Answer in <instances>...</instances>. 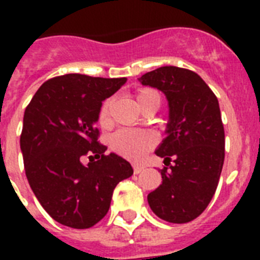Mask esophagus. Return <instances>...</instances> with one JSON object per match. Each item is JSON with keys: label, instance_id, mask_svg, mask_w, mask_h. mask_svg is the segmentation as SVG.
Instances as JSON below:
<instances>
[{"label": "esophagus", "instance_id": "esophagus-1", "mask_svg": "<svg viewBox=\"0 0 260 260\" xmlns=\"http://www.w3.org/2000/svg\"><path fill=\"white\" fill-rule=\"evenodd\" d=\"M143 170H144V166H142V165H134V173L135 174L142 173Z\"/></svg>", "mask_w": 260, "mask_h": 260}]
</instances>
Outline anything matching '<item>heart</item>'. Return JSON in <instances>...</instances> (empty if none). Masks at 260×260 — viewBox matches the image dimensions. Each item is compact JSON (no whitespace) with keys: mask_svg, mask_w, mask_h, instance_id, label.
I'll list each match as a JSON object with an SVG mask.
<instances>
[{"mask_svg":"<svg viewBox=\"0 0 260 260\" xmlns=\"http://www.w3.org/2000/svg\"><path fill=\"white\" fill-rule=\"evenodd\" d=\"M136 101L142 109L151 104L160 105V94L151 87H142L136 93ZM112 104H113L112 98H106L105 101L102 102L100 112H98V121L101 125L109 124ZM156 143H158V139L152 132L142 129H120L112 135L109 140L110 148L116 154L131 160H139L143 158L147 151H150L156 146Z\"/></svg>","mask_w":260,"mask_h":260,"instance_id":"heart-1","label":"heart"}]
</instances>
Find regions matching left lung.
Instances as JSON below:
<instances>
[{
	"instance_id": "8db88e82",
	"label": "left lung",
	"mask_w": 260,
	"mask_h": 260,
	"mask_svg": "<svg viewBox=\"0 0 260 260\" xmlns=\"http://www.w3.org/2000/svg\"><path fill=\"white\" fill-rule=\"evenodd\" d=\"M139 81L163 91L169 101L167 136L155 154L170 167L160 170L162 185L147 200L165 221L189 222L209 205L224 165L225 135L218 100L204 79L187 69L159 67Z\"/></svg>"
}]
</instances>
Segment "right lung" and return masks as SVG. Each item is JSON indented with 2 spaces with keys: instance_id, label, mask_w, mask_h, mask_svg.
Returning <instances> with one entry per match:
<instances>
[{
  "instance_id": "right-lung-1",
  "label": "right lung",
  "mask_w": 260,
  "mask_h": 260,
  "mask_svg": "<svg viewBox=\"0 0 260 260\" xmlns=\"http://www.w3.org/2000/svg\"><path fill=\"white\" fill-rule=\"evenodd\" d=\"M125 78L66 74L43 83L24 113L20 138L32 191L59 224L86 230L105 217L118 182L134 169L98 142V112ZM83 156H89L86 167ZM98 160L95 161V159Z\"/></svg>"
}]
</instances>
